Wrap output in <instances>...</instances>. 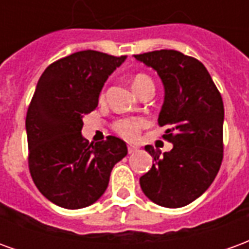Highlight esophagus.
Listing matches in <instances>:
<instances>
[{"label":"esophagus","instance_id":"34e87169","mask_svg":"<svg viewBox=\"0 0 249 249\" xmlns=\"http://www.w3.org/2000/svg\"><path fill=\"white\" fill-rule=\"evenodd\" d=\"M136 151H137V148L135 145H128V152L129 153H135Z\"/></svg>","mask_w":249,"mask_h":249}]
</instances>
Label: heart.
<instances>
[{
	"label": "heart",
	"instance_id": "heart-1",
	"mask_svg": "<svg viewBox=\"0 0 249 249\" xmlns=\"http://www.w3.org/2000/svg\"><path fill=\"white\" fill-rule=\"evenodd\" d=\"M132 87L135 89V92L140 96V93L148 87H153V81L151 77L146 74H136L132 80ZM145 125V120L140 117L135 119H120L113 124V129L119 133L121 137H124L126 140H133L137 137L140 129Z\"/></svg>",
	"mask_w": 249,
	"mask_h": 249
}]
</instances>
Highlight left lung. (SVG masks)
<instances>
[{
	"mask_svg": "<svg viewBox=\"0 0 249 249\" xmlns=\"http://www.w3.org/2000/svg\"><path fill=\"white\" fill-rule=\"evenodd\" d=\"M136 60L151 66L165 90L159 125L165 126L169 152L146 145L153 157L151 171L140 185L153 203L180 208L200 197L213 183L223 161L224 105L217 88L201 62L178 51L148 52Z\"/></svg>",
	"mask_w": 249,
	"mask_h": 249,
	"instance_id": "8db88e82",
	"label": "left lung"
}]
</instances>
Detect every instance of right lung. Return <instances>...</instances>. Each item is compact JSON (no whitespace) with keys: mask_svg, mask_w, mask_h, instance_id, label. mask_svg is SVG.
<instances>
[{"mask_svg":"<svg viewBox=\"0 0 249 249\" xmlns=\"http://www.w3.org/2000/svg\"><path fill=\"white\" fill-rule=\"evenodd\" d=\"M96 51H82L48 66L26 113L29 171L49 201L66 209L96 203L108 188L114 164L128 149L108 136L89 144L81 135L82 117L96 109L108 77L125 61Z\"/></svg>","mask_w":249,"mask_h":249,"instance_id":"right-lung-1","label":"right lung"}]
</instances>
